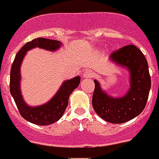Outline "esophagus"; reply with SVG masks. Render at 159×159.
Returning <instances> with one entry per match:
<instances>
[{
    "label": "esophagus",
    "instance_id": "34e87169",
    "mask_svg": "<svg viewBox=\"0 0 159 159\" xmlns=\"http://www.w3.org/2000/svg\"><path fill=\"white\" fill-rule=\"evenodd\" d=\"M93 75H94V74L92 73V71L87 70V71H85V72L83 73V74H82V77L84 78V79H87V78L93 77Z\"/></svg>",
    "mask_w": 159,
    "mask_h": 159
}]
</instances>
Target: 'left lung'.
Listing matches in <instances>:
<instances>
[{
    "instance_id": "obj_1",
    "label": "left lung",
    "mask_w": 159,
    "mask_h": 159,
    "mask_svg": "<svg viewBox=\"0 0 159 159\" xmlns=\"http://www.w3.org/2000/svg\"><path fill=\"white\" fill-rule=\"evenodd\" d=\"M110 59L129 71L130 88L123 97L115 98L103 92L99 83L94 80L92 106L104 121L120 124L134 119L145 109L151 88V77L146 57L133 44L112 52Z\"/></svg>"
}]
</instances>
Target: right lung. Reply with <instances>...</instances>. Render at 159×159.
<instances>
[{
    "instance_id": "right-lung-1",
    "label": "right lung",
    "mask_w": 159,
    "mask_h": 159,
    "mask_svg": "<svg viewBox=\"0 0 159 159\" xmlns=\"http://www.w3.org/2000/svg\"><path fill=\"white\" fill-rule=\"evenodd\" d=\"M61 46V43L57 40L38 38L26 43L17 53L10 73V93L13 96L17 108L21 116L26 121L40 126L52 124L61 119L68 104V98L74 89L80 85V77L73 78L62 83L56 94L43 105L31 107L25 103L20 92V65L28 50L38 47L55 51Z\"/></svg>"
}]
</instances>
